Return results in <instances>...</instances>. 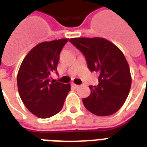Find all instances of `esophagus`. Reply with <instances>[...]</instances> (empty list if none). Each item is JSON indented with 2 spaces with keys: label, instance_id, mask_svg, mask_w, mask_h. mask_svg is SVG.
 <instances>
[{
  "label": "esophagus",
  "instance_id": "34e87169",
  "mask_svg": "<svg viewBox=\"0 0 147 147\" xmlns=\"http://www.w3.org/2000/svg\"><path fill=\"white\" fill-rule=\"evenodd\" d=\"M71 86H73V87H74V88H75V89H76V88H78V87H79V85H76V84H74V83H73V84H72V85H71Z\"/></svg>",
  "mask_w": 147,
  "mask_h": 147
}]
</instances>
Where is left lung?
<instances>
[{
    "label": "left lung",
    "mask_w": 147,
    "mask_h": 147,
    "mask_svg": "<svg viewBox=\"0 0 147 147\" xmlns=\"http://www.w3.org/2000/svg\"><path fill=\"white\" fill-rule=\"evenodd\" d=\"M69 41L84 54L89 69L99 73V84L90 86V95L82 99L85 107L97 116L116 113L128 97L131 84L123 53L104 38H71Z\"/></svg>",
    "instance_id": "1"
}]
</instances>
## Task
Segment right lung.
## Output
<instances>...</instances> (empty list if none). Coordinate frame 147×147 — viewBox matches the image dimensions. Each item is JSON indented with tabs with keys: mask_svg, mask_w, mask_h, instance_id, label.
Here are the masks:
<instances>
[{
	"mask_svg": "<svg viewBox=\"0 0 147 147\" xmlns=\"http://www.w3.org/2000/svg\"><path fill=\"white\" fill-rule=\"evenodd\" d=\"M68 39L44 41L35 46L22 61L17 76L19 96L30 112L48 118L62 109L70 84L51 82L57 71L60 53Z\"/></svg>",
	"mask_w": 147,
	"mask_h": 147,
	"instance_id": "right-lung-1",
	"label": "right lung"
}]
</instances>
